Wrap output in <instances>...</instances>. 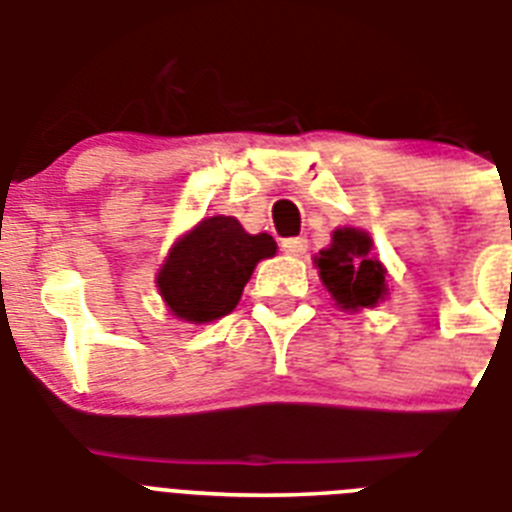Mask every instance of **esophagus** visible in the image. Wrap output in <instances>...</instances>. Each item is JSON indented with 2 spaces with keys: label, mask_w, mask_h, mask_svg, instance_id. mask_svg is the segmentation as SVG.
I'll list each match as a JSON object with an SVG mask.
<instances>
[{
  "label": "esophagus",
  "mask_w": 512,
  "mask_h": 512,
  "mask_svg": "<svg viewBox=\"0 0 512 512\" xmlns=\"http://www.w3.org/2000/svg\"><path fill=\"white\" fill-rule=\"evenodd\" d=\"M281 250L288 252L293 257H301L306 250H309V242L304 237H291V239H283L281 242Z\"/></svg>",
  "instance_id": "esophagus-1"
}]
</instances>
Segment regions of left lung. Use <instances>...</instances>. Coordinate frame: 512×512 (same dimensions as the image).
Segmentation results:
<instances>
[{"label":"left lung","mask_w":512,"mask_h":512,"mask_svg":"<svg viewBox=\"0 0 512 512\" xmlns=\"http://www.w3.org/2000/svg\"><path fill=\"white\" fill-rule=\"evenodd\" d=\"M368 252L371 237L358 229H337L330 247L319 252V275L340 309H371L384 299V268Z\"/></svg>","instance_id":"left-lung-1"}]
</instances>
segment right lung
I'll return each instance as SVG.
<instances>
[{
    "label": "right lung",
    "mask_w": 512,
    "mask_h": 512,
    "mask_svg": "<svg viewBox=\"0 0 512 512\" xmlns=\"http://www.w3.org/2000/svg\"><path fill=\"white\" fill-rule=\"evenodd\" d=\"M275 255L270 234H247L231 216L203 219L172 247L157 275L162 299L185 322H213L239 304L260 260Z\"/></svg>",
    "instance_id": "right-lung-1"
}]
</instances>
